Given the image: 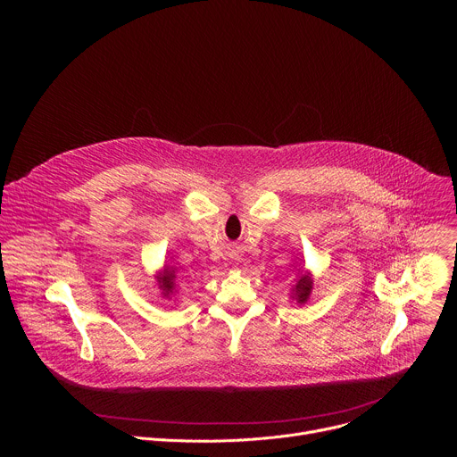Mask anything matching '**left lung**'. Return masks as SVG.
<instances>
[{"label": "left lung", "instance_id": "1", "mask_svg": "<svg viewBox=\"0 0 457 457\" xmlns=\"http://www.w3.org/2000/svg\"><path fill=\"white\" fill-rule=\"evenodd\" d=\"M312 291V277L311 273H303L298 270L296 278H295V286L291 287V300H295L296 303H305L311 296Z\"/></svg>", "mask_w": 457, "mask_h": 457}]
</instances>
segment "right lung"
<instances>
[{"label":"right lung","mask_w":457,"mask_h":457,"mask_svg":"<svg viewBox=\"0 0 457 457\" xmlns=\"http://www.w3.org/2000/svg\"><path fill=\"white\" fill-rule=\"evenodd\" d=\"M155 280L164 298H171L177 293V273L173 268H164L161 273L155 275Z\"/></svg>","instance_id":"right-lung-1"}]
</instances>
